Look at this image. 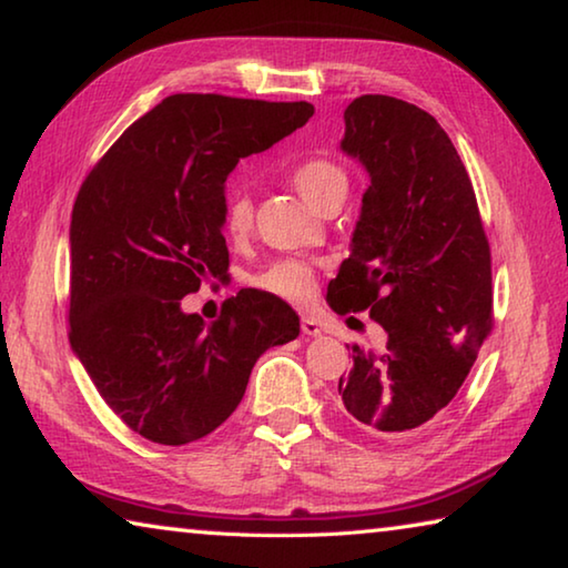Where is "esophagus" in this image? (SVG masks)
Here are the masks:
<instances>
[{"label": "esophagus", "instance_id": "esophagus-1", "mask_svg": "<svg viewBox=\"0 0 568 568\" xmlns=\"http://www.w3.org/2000/svg\"><path fill=\"white\" fill-rule=\"evenodd\" d=\"M301 331H303V335H307V338H318V335H321V323L315 321V318H311V315H303Z\"/></svg>", "mask_w": 568, "mask_h": 568}]
</instances>
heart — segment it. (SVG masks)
Masks as SVG:
<instances>
[{"mask_svg": "<svg viewBox=\"0 0 568 568\" xmlns=\"http://www.w3.org/2000/svg\"><path fill=\"white\" fill-rule=\"evenodd\" d=\"M291 182L295 190L311 203L313 207H323L331 200L348 195V172L338 162L328 158H311L295 165L291 172ZM250 227H253V203L243 190L230 192L223 205V230L230 240H243ZM257 291L271 293L275 297L291 303H307L315 295V271L311 263L285 257L267 265L265 271L253 277Z\"/></svg>", "mask_w": 568, "mask_h": 568, "instance_id": "heart-1", "label": "heart"}]
</instances>
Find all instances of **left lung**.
I'll return each mask as SVG.
<instances>
[{
    "mask_svg": "<svg viewBox=\"0 0 568 568\" xmlns=\"http://www.w3.org/2000/svg\"><path fill=\"white\" fill-rule=\"evenodd\" d=\"M343 120L341 150L363 162L371 185L328 305L338 315L368 311L386 345H353L338 396L361 428L408 438L448 406L494 328L491 247L468 172L436 118L363 94Z\"/></svg>",
    "mask_w": 568,
    "mask_h": 568,
    "instance_id": "1",
    "label": "left lung"
}]
</instances>
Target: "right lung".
Segmentation results:
<instances>
[{"label": "right lung", "instance_id": "obj_1", "mask_svg": "<svg viewBox=\"0 0 568 568\" xmlns=\"http://www.w3.org/2000/svg\"><path fill=\"white\" fill-rule=\"evenodd\" d=\"M311 102L172 94L84 178L70 225V343L104 403L152 444L225 423L255 361L297 338L281 297L240 291L215 323L182 297L227 271L225 180L313 118Z\"/></svg>", "mask_w": 568, "mask_h": 568}]
</instances>
